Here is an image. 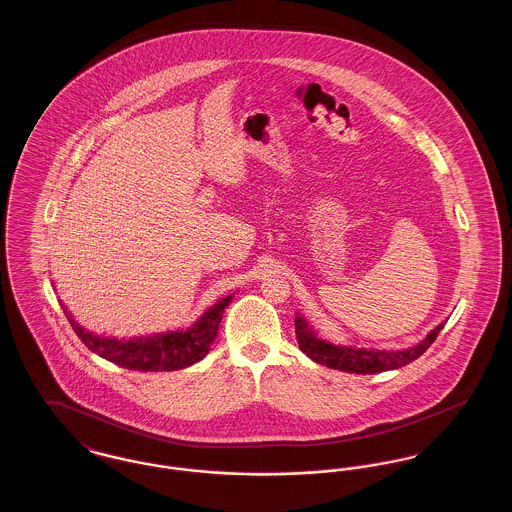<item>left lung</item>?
<instances>
[{
	"label": "left lung",
	"mask_w": 512,
	"mask_h": 512,
	"mask_svg": "<svg viewBox=\"0 0 512 512\" xmlns=\"http://www.w3.org/2000/svg\"><path fill=\"white\" fill-rule=\"evenodd\" d=\"M445 322L438 324L424 340L407 349H372V347H353V345H336L332 341L322 340L309 322L301 315L295 317V338L299 349L313 359L318 365L336 368L351 374H376L384 370H395L413 363L438 338Z\"/></svg>",
	"instance_id": "left-lung-1"
}]
</instances>
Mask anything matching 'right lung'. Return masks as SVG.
<instances>
[{"label":"right lung","instance_id":"1","mask_svg":"<svg viewBox=\"0 0 512 512\" xmlns=\"http://www.w3.org/2000/svg\"><path fill=\"white\" fill-rule=\"evenodd\" d=\"M232 297L234 295H226L219 299L186 330H171V332L140 336L130 340L105 338L94 332H88L84 326H80L74 320L67 309L65 313L76 336L90 351L98 353L99 357L128 370L169 372V370H180V368L195 365L209 353L211 343L219 334L222 313L230 305Z\"/></svg>","mask_w":512,"mask_h":512}]
</instances>
